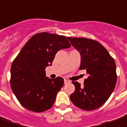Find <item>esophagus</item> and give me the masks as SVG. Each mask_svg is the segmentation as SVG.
I'll use <instances>...</instances> for the list:
<instances>
[{
  "mask_svg": "<svg viewBox=\"0 0 127 127\" xmlns=\"http://www.w3.org/2000/svg\"><path fill=\"white\" fill-rule=\"evenodd\" d=\"M64 84H68V83H69L70 81H69V80H68V79H64Z\"/></svg>",
  "mask_w": 127,
  "mask_h": 127,
  "instance_id": "1",
  "label": "esophagus"
}]
</instances>
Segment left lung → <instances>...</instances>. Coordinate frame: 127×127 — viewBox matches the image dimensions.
I'll list each match as a JSON object with an SVG mask.
<instances>
[{"instance_id":"1","label":"left lung","mask_w":127,"mask_h":127,"mask_svg":"<svg viewBox=\"0 0 127 127\" xmlns=\"http://www.w3.org/2000/svg\"><path fill=\"white\" fill-rule=\"evenodd\" d=\"M81 55L79 69L89 77L84 86L73 81L74 92L69 98L74 105L84 110L100 107L110 98L117 82L116 64L107 50L98 41L86 38L67 37Z\"/></svg>"}]
</instances>
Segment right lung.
I'll use <instances>...</instances> for the list:
<instances>
[{
  "label": "right lung",
  "mask_w": 127,
  "mask_h": 127,
  "mask_svg": "<svg viewBox=\"0 0 127 127\" xmlns=\"http://www.w3.org/2000/svg\"><path fill=\"white\" fill-rule=\"evenodd\" d=\"M71 46L64 36L42 32L31 38L11 66L10 86L20 104L29 110L41 112L54 104L64 84L62 77L50 79L45 69L51 65L58 51Z\"/></svg>",
  "instance_id": "obj_1"
}]
</instances>
